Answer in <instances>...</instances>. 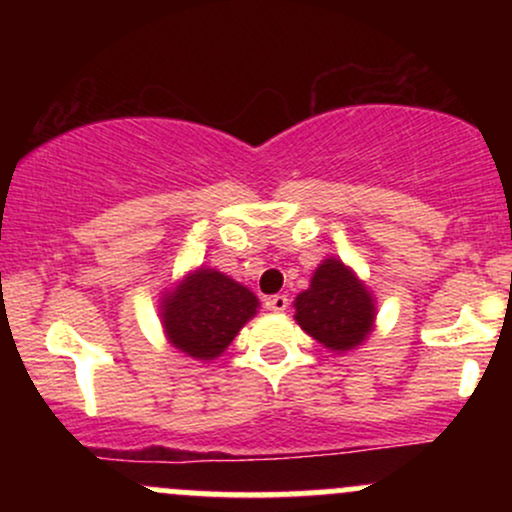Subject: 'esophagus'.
<instances>
[{"label":"esophagus","mask_w":512,"mask_h":512,"mask_svg":"<svg viewBox=\"0 0 512 512\" xmlns=\"http://www.w3.org/2000/svg\"><path fill=\"white\" fill-rule=\"evenodd\" d=\"M267 308L274 310V313H284V310L289 308V296H284V293H276V296H269L267 298Z\"/></svg>","instance_id":"1"}]
</instances>
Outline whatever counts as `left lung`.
<instances>
[{
    "label": "left lung",
    "instance_id": "left-lung-1",
    "mask_svg": "<svg viewBox=\"0 0 512 512\" xmlns=\"http://www.w3.org/2000/svg\"><path fill=\"white\" fill-rule=\"evenodd\" d=\"M296 320L310 337L332 351L354 349L366 339L375 308L366 286L339 260L317 267L310 289L298 293Z\"/></svg>",
    "mask_w": 512,
    "mask_h": 512
}]
</instances>
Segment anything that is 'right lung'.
<instances>
[{"label":"right lung","instance_id":"1","mask_svg":"<svg viewBox=\"0 0 512 512\" xmlns=\"http://www.w3.org/2000/svg\"><path fill=\"white\" fill-rule=\"evenodd\" d=\"M255 293L214 269H199L163 298L170 344L187 356L216 358L257 313Z\"/></svg>","mask_w":512,"mask_h":512}]
</instances>
